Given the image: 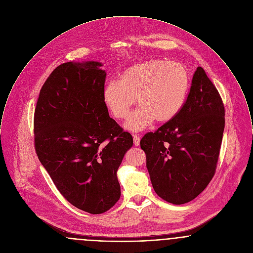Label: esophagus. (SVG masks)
Segmentation results:
<instances>
[{"label":"esophagus","instance_id":"esophagus-1","mask_svg":"<svg viewBox=\"0 0 253 253\" xmlns=\"http://www.w3.org/2000/svg\"><path fill=\"white\" fill-rule=\"evenodd\" d=\"M132 136L134 145H135V146H139V145H140V140H141L140 136H139L138 134H132Z\"/></svg>","mask_w":253,"mask_h":253}]
</instances>
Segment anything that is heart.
I'll return each mask as SVG.
<instances>
[{"label":"heart","instance_id":"1","mask_svg":"<svg viewBox=\"0 0 253 253\" xmlns=\"http://www.w3.org/2000/svg\"><path fill=\"white\" fill-rule=\"evenodd\" d=\"M189 87L188 74L178 63L151 60L126 69L118 82L106 84L103 98L112 115L126 119L136 101L140 107L126 122V128L139 131L153 121L167 124L181 111Z\"/></svg>","mask_w":253,"mask_h":253}]
</instances>
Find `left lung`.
Returning <instances> with one entry per match:
<instances>
[{
	"instance_id": "8db88e82",
	"label": "left lung",
	"mask_w": 253,
	"mask_h": 253,
	"mask_svg": "<svg viewBox=\"0 0 253 253\" xmlns=\"http://www.w3.org/2000/svg\"><path fill=\"white\" fill-rule=\"evenodd\" d=\"M225 128V107L202 67L172 121L146 133L141 148L155 192L173 205L195 199L216 171Z\"/></svg>"
}]
</instances>
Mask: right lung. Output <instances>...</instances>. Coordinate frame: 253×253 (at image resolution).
Masks as SVG:
<instances>
[{"mask_svg": "<svg viewBox=\"0 0 253 253\" xmlns=\"http://www.w3.org/2000/svg\"><path fill=\"white\" fill-rule=\"evenodd\" d=\"M102 66L68 62L56 67L34 112L42 165L65 199L91 214L106 212L120 199L117 170L133 145L130 133L109 117Z\"/></svg>", "mask_w": 253, "mask_h": 253, "instance_id": "1", "label": "right lung"}]
</instances>
